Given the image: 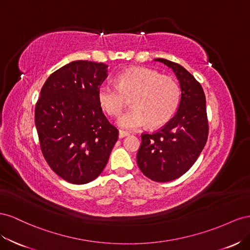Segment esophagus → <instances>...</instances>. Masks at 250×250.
<instances>
[{
	"label": "esophagus",
	"instance_id": "obj_1",
	"mask_svg": "<svg viewBox=\"0 0 250 250\" xmlns=\"http://www.w3.org/2000/svg\"><path fill=\"white\" fill-rule=\"evenodd\" d=\"M118 136H119V138H125L126 136H129V133L125 132V131H123V130H119Z\"/></svg>",
	"mask_w": 250,
	"mask_h": 250
}]
</instances>
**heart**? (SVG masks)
Returning <instances> with one entry per match:
<instances>
[{"instance_id":"heart-1","label":"heart","mask_w":250,"mask_h":250,"mask_svg":"<svg viewBox=\"0 0 250 250\" xmlns=\"http://www.w3.org/2000/svg\"><path fill=\"white\" fill-rule=\"evenodd\" d=\"M180 96L179 83L173 77L144 67L126 69L117 75L116 85L103 83L97 89L99 105L112 116H118L125 97H131L132 108L117 120L119 126L130 130L167 123L179 105Z\"/></svg>"}]
</instances>
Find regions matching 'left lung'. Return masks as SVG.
Instances as JSON below:
<instances>
[{
  "label": "left lung",
  "instance_id": "1",
  "mask_svg": "<svg viewBox=\"0 0 250 250\" xmlns=\"http://www.w3.org/2000/svg\"><path fill=\"white\" fill-rule=\"evenodd\" d=\"M173 70L180 84L174 117L152 134L141 135L137 165L149 179L168 182L181 177L200 156L208 136L206 101L201 84L179 63L156 59Z\"/></svg>",
  "mask_w": 250,
  "mask_h": 250
}]
</instances>
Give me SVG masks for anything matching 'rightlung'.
Here are the masks:
<instances>
[{"mask_svg": "<svg viewBox=\"0 0 250 250\" xmlns=\"http://www.w3.org/2000/svg\"><path fill=\"white\" fill-rule=\"evenodd\" d=\"M108 65L75 61L50 75L35 105V126L42 155L53 172L73 184L102 174L118 130L97 102Z\"/></svg>", "mask_w": 250, "mask_h": 250, "instance_id": "obj_1", "label": "right lung"}]
</instances>
